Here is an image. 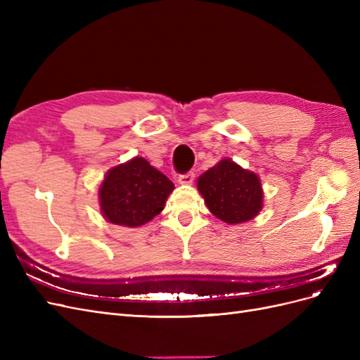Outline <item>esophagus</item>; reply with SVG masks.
Segmentation results:
<instances>
[{
    "label": "esophagus",
    "instance_id": "esophagus-1",
    "mask_svg": "<svg viewBox=\"0 0 360 360\" xmlns=\"http://www.w3.org/2000/svg\"><path fill=\"white\" fill-rule=\"evenodd\" d=\"M195 179L193 172H186V174H180L179 176V183L180 184H192Z\"/></svg>",
    "mask_w": 360,
    "mask_h": 360
}]
</instances>
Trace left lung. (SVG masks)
<instances>
[{"label":"left lung","instance_id":"left-lung-1","mask_svg":"<svg viewBox=\"0 0 360 360\" xmlns=\"http://www.w3.org/2000/svg\"><path fill=\"white\" fill-rule=\"evenodd\" d=\"M198 191L209 210L230 225L248 222L263 209V189L255 172L222 159L198 179Z\"/></svg>","mask_w":360,"mask_h":360}]
</instances>
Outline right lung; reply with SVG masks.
Listing matches in <instances>:
<instances>
[{
  "label": "right lung",
  "instance_id": "add662e5",
  "mask_svg": "<svg viewBox=\"0 0 360 360\" xmlns=\"http://www.w3.org/2000/svg\"><path fill=\"white\" fill-rule=\"evenodd\" d=\"M174 183L144 158H134L106 172L99 188L101 210L106 221L141 226L163 210Z\"/></svg>",
  "mask_w": 360,
  "mask_h": 360
}]
</instances>
